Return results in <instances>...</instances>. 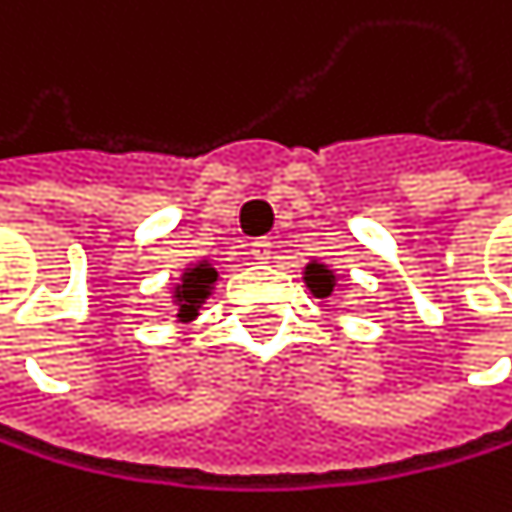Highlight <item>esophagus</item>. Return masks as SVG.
Returning <instances> with one entry per match:
<instances>
[{
  "label": "esophagus",
  "mask_w": 512,
  "mask_h": 512,
  "mask_svg": "<svg viewBox=\"0 0 512 512\" xmlns=\"http://www.w3.org/2000/svg\"><path fill=\"white\" fill-rule=\"evenodd\" d=\"M251 261L254 264H267L270 261V254H273V245L267 242V239H258V242H251Z\"/></svg>",
  "instance_id": "1"
}]
</instances>
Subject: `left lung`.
<instances>
[{
    "instance_id": "1",
    "label": "left lung",
    "mask_w": 512,
    "mask_h": 512,
    "mask_svg": "<svg viewBox=\"0 0 512 512\" xmlns=\"http://www.w3.org/2000/svg\"><path fill=\"white\" fill-rule=\"evenodd\" d=\"M302 283H305V289L314 295V299H330L333 289L343 283V273H336L324 261H308L302 267Z\"/></svg>"
}]
</instances>
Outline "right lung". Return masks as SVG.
I'll use <instances>...</instances> for the list:
<instances>
[{
	"label": "right lung",
	"instance_id": "add662e5",
	"mask_svg": "<svg viewBox=\"0 0 512 512\" xmlns=\"http://www.w3.org/2000/svg\"><path fill=\"white\" fill-rule=\"evenodd\" d=\"M217 280H220V273H217V267H213L210 258H201V261L182 267V273L176 277L172 292H169L179 324H191L194 318H198L201 308L213 295V289H217Z\"/></svg>",
	"mask_w": 512,
	"mask_h": 512
}]
</instances>
